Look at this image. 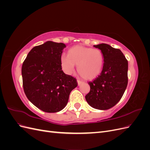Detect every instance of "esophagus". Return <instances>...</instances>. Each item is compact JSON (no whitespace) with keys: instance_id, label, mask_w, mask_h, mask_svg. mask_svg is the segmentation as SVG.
I'll return each mask as SVG.
<instances>
[{"instance_id":"esophagus-1","label":"esophagus","mask_w":150,"mask_h":150,"mask_svg":"<svg viewBox=\"0 0 150 150\" xmlns=\"http://www.w3.org/2000/svg\"><path fill=\"white\" fill-rule=\"evenodd\" d=\"M83 81H81L80 80H78V86H80L81 85V84H83Z\"/></svg>"}]
</instances>
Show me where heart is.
<instances>
[{
    "label": "heart",
    "mask_w": 150,
    "mask_h": 150,
    "mask_svg": "<svg viewBox=\"0 0 150 150\" xmlns=\"http://www.w3.org/2000/svg\"><path fill=\"white\" fill-rule=\"evenodd\" d=\"M62 68L71 74L77 65L79 74L85 79L91 80L100 74L104 65V57L100 49L75 46L67 51V55L61 57Z\"/></svg>",
    "instance_id": "b5f03b06"
}]
</instances>
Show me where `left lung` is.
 Wrapping results in <instances>:
<instances>
[{"instance_id":"8db88e82","label":"left lung","mask_w":150,"mask_h":150,"mask_svg":"<svg viewBox=\"0 0 150 150\" xmlns=\"http://www.w3.org/2000/svg\"><path fill=\"white\" fill-rule=\"evenodd\" d=\"M103 52L104 65L100 75L88 83L90 91L86 101L97 110H106L120 101L128 85V63L119 49L106 44L94 45Z\"/></svg>"}]
</instances>
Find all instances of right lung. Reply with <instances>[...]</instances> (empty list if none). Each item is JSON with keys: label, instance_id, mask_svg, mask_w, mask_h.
<instances>
[{"label": "right lung", "instance_id": "right-lung-1", "mask_svg": "<svg viewBox=\"0 0 150 150\" xmlns=\"http://www.w3.org/2000/svg\"><path fill=\"white\" fill-rule=\"evenodd\" d=\"M66 45L47 41L30 50L22 66L24 93L34 106L46 112L61 111L78 86L76 78L62 70Z\"/></svg>", "mask_w": 150, "mask_h": 150}]
</instances>
